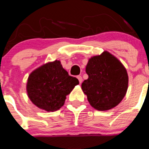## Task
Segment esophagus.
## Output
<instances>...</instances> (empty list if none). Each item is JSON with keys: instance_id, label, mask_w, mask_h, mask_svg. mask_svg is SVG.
I'll return each mask as SVG.
<instances>
[{"instance_id": "1", "label": "esophagus", "mask_w": 149, "mask_h": 149, "mask_svg": "<svg viewBox=\"0 0 149 149\" xmlns=\"http://www.w3.org/2000/svg\"><path fill=\"white\" fill-rule=\"evenodd\" d=\"M77 79H78V81H79V83H80V84H81V83L83 82V78H82V77H81V76H77Z\"/></svg>"}]
</instances>
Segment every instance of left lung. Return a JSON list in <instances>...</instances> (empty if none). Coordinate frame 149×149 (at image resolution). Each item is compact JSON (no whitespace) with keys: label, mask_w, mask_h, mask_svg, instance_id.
I'll use <instances>...</instances> for the list:
<instances>
[{"label":"left lung","mask_w":149,"mask_h":149,"mask_svg":"<svg viewBox=\"0 0 149 149\" xmlns=\"http://www.w3.org/2000/svg\"><path fill=\"white\" fill-rule=\"evenodd\" d=\"M86 72L89 77L81 88L93 108L106 111L122 101L128 87V75L119 59L104 51L89 59Z\"/></svg>","instance_id":"left-lung-1"}]
</instances>
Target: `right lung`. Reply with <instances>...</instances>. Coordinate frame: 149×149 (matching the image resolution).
<instances>
[{
	"instance_id": "1",
	"label": "right lung",
	"mask_w": 149,
	"mask_h": 149,
	"mask_svg": "<svg viewBox=\"0 0 149 149\" xmlns=\"http://www.w3.org/2000/svg\"><path fill=\"white\" fill-rule=\"evenodd\" d=\"M79 81L68 75L60 60L48 62L36 68L27 78L26 89L34 105L48 112L58 110L65 104L66 96Z\"/></svg>"
}]
</instances>
